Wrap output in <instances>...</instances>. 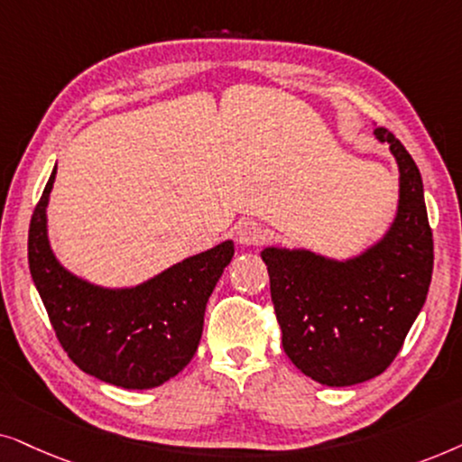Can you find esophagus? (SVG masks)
Instances as JSON below:
<instances>
[{"label": "esophagus", "instance_id": "esophagus-1", "mask_svg": "<svg viewBox=\"0 0 462 462\" xmlns=\"http://www.w3.org/2000/svg\"><path fill=\"white\" fill-rule=\"evenodd\" d=\"M263 238V230L257 221H243V224L236 226V241L243 245V247H251V245H257Z\"/></svg>", "mask_w": 462, "mask_h": 462}]
</instances>
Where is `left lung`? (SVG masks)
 Wrapping results in <instances>:
<instances>
[{
	"mask_svg": "<svg viewBox=\"0 0 462 462\" xmlns=\"http://www.w3.org/2000/svg\"><path fill=\"white\" fill-rule=\"evenodd\" d=\"M399 169L397 213L384 236L336 260L310 249L263 247L282 348L306 376L350 386L383 374L403 346L427 300L433 235L422 177L402 141L374 128Z\"/></svg>",
	"mask_w": 462,
	"mask_h": 462,
	"instance_id": "1",
	"label": "left lung"
}]
</instances>
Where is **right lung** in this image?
<instances>
[{
	"mask_svg": "<svg viewBox=\"0 0 462 462\" xmlns=\"http://www.w3.org/2000/svg\"><path fill=\"white\" fill-rule=\"evenodd\" d=\"M52 169L29 226V270L60 346L79 370L120 389L164 384L199 348L205 309L235 255L224 241L162 270L134 287H101L57 260L48 238L46 207Z\"/></svg>",
	"mask_w": 462,
	"mask_h": 462,
	"instance_id": "right-lung-1",
	"label": "right lung"
}]
</instances>
